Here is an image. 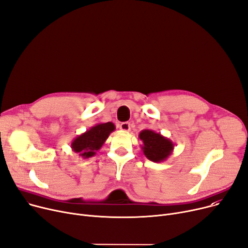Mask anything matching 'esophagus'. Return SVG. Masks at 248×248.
I'll return each mask as SVG.
<instances>
[{
  "instance_id": "34e87169",
  "label": "esophagus",
  "mask_w": 248,
  "mask_h": 248,
  "mask_svg": "<svg viewBox=\"0 0 248 248\" xmlns=\"http://www.w3.org/2000/svg\"><path fill=\"white\" fill-rule=\"evenodd\" d=\"M120 128L122 129V131H124V132H129L131 131V124L129 123H122L121 124H120Z\"/></svg>"
}]
</instances>
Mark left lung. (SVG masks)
<instances>
[{
	"instance_id": "8db88e82",
	"label": "left lung",
	"mask_w": 248,
	"mask_h": 248,
	"mask_svg": "<svg viewBox=\"0 0 248 248\" xmlns=\"http://www.w3.org/2000/svg\"><path fill=\"white\" fill-rule=\"evenodd\" d=\"M139 138L142 141L140 146L142 153L152 162H164L174 151V142L160 133L154 132L153 129H142Z\"/></svg>"
}]
</instances>
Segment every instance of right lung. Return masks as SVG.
<instances>
[{"instance_id": "add662e5", "label": "right lung", "mask_w": 248, "mask_h": 248, "mask_svg": "<svg viewBox=\"0 0 248 248\" xmlns=\"http://www.w3.org/2000/svg\"><path fill=\"white\" fill-rule=\"evenodd\" d=\"M114 129L115 126L110 122L96 124L85 133L77 136L71 142V149L83 159L93 157Z\"/></svg>"}]
</instances>
